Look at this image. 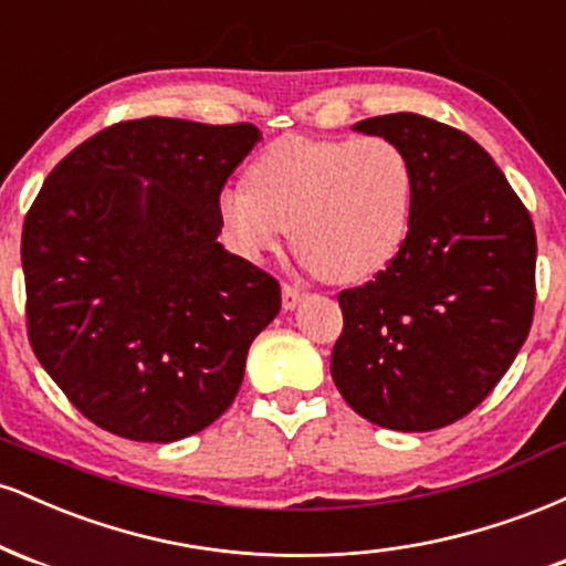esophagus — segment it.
Returning <instances> with one entry per match:
<instances>
[{"label": "esophagus", "instance_id": "esophagus-1", "mask_svg": "<svg viewBox=\"0 0 566 566\" xmlns=\"http://www.w3.org/2000/svg\"><path fill=\"white\" fill-rule=\"evenodd\" d=\"M305 297L303 290H297L295 284H284L282 287V308L284 311H295L297 303H301Z\"/></svg>", "mask_w": 566, "mask_h": 566}]
</instances>
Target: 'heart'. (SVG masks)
Wrapping results in <instances>:
<instances>
[{
  "instance_id": "obj_1",
  "label": "heart",
  "mask_w": 566,
  "mask_h": 566,
  "mask_svg": "<svg viewBox=\"0 0 566 566\" xmlns=\"http://www.w3.org/2000/svg\"><path fill=\"white\" fill-rule=\"evenodd\" d=\"M415 178L394 140L282 138L247 170V188L218 197V220L239 255L274 252L282 231L303 265L335 284L378 276L412 220Z\"/></svg>"
}]
</instances>
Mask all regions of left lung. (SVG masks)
Masks as SVG:
<instances>
[{"mask_svg": "<svg viewBox=\"0 0 566 566\" xmlns=\"http://www.w3.org/2000/svg\"><path fill=\"white\" fill-rule=\"evenodd\" d=\"M356 133L394 140L415 197L399 255L340 292L333 380L354 412L391 431H437L469 415L530 335L535 226L490 154L420 114H386Z\"/></svg>", "mask_w": 566, "mask_h": 566, "instance_id": "1", "label": "left lung"}]
</instances>
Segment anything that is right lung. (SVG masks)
<instances>
[{"mask_svg":"<svg viewBox=\"0 0 566 566\" xmlns=\"http://www.w3.org/2000/svg\"><path fill=\"white\" fill-rule=\"evenodd\" d=\"M252 125L119 122L57 161L23 223L29 340L95 426L133 441L216 423L282 292L218 242Z\"/></svg>","mask_w":566,"mask_h":566,"instance_id":"add662e5","label":"right lung"}]
</instances>
